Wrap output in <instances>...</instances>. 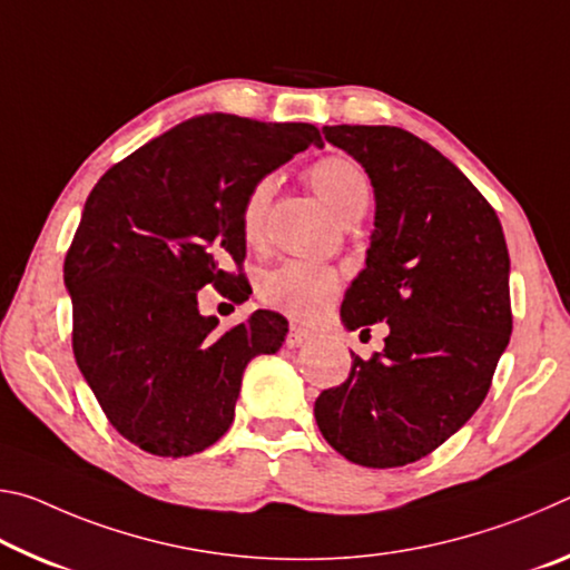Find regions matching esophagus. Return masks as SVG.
<instances>
[{"mask_svg":"<svg viewBox=\"0 0 570 570\" xmlns=\"http://www.w3.org/2000/svg\"><path fill=\"white\" fill-rule=\"evenodd\" d=\"M308 334L304 326H298L292 322V326H288V334H286V346H292V350H298V346H304L308 342Z\"/></svg>","mask_w":570,"mask_h":570,"instance_id":"1","label":"esophagus"}]
</instances>
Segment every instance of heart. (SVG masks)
Instances as JSON below:
<instances>
[{
	"instance_id": "obj_1",
	"label": "heart",
	"mask_w": 570,
	"mask_h": 570,
	"mask_svg": "<svg viewBox=\"0 0 570 570\" xmlns=\"http://www.w3.org/2000/svg\"><path fill=\"white\" fill-rule=\"evenodd\" d=\"M312 188L334 210L336 218H360L372 198V183L366 170L350 156H324L306 170ZM276 183L264 176L250 183L244 204H240V236L248 246L264 240L268 206H272ZM342 292V274L332 266L308 262H284L258 278V298L266 306L278 308L294 320L312 322L334 304Z\"/></svg>"
}]
</instances>
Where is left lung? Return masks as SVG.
Here are the masks:
<instances>
[{"label":"left lung","instance_id":"obj_1","mask_svg":"<svg viewBox=\"0 0 570 570\" xmlns=\"http://www.w3.org/2000/svg\"><path fill=\"white\" fill-rule=\"evenodd\" d=\"M332 146L362 163L377 214L364 272L342 304L346 330L387 322L384 350L352 354L314 417L364 468H400L438 450L485 400L513 332L503 226L482 193L435 150L392 125H332Z\"/></svg>","mask_w":570,"mask_h":570}]
</instances>
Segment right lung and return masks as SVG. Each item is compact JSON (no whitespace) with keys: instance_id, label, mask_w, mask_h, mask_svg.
Returning a JSON list of instances; mask_svg holds the SVG:
<instances>
[{"instance_id":"1","label":"right lung","mask_w":570,"mask_h":570,"mask_svg":"<svg viewBox=\"0 0 570 570\" xmlns=\"http://www.w3.org/2000/svg\"><path fill=\"white\" fill-rule=\"evenodd\" d=\"M308 146H322L308 122L198 115L95 183L65 256L72 352L105 417L150 455L186 458L224 438L246 364L282 346V314L258 308L218 332L198 292L246 294V190Z\"/></svg>"}]
</instances>
